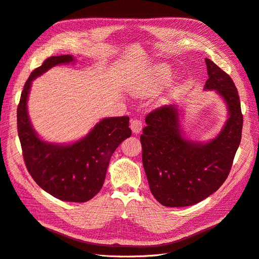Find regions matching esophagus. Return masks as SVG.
I'll use <instances>...</instances> for the list:
<instances>
[{"label": "esophagus", "instance_id": "esophagus-1", "mask_svg": "<svg viewBox=\"0 0 259 259\" xmlns=\"http://www.w3.org/2000/svg\"><path fill=\"white\" fill-rule=\"evenodd\" d=\"M130 127H131V130L133 133H140L142 131V128H143V122L140 120V119H131V122H130Z\"/></svg>", "mask_w": 259, "mask_h": 259}]
</instances>
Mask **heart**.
Returning <instances> with one entry per match:
<instances>
[{
	"instance_id": "obj_1",
	"label": "heart",
	"mask_w": 259,
	"mask_h": 259,
	"mask_svg": "<svg viewBox=\"0 0 259 259\" xmlns=\"http://www.w3.org/2000/svg\"><path fill=\"white\" fill-rule=\"evenodd\" d=\"M169 75V68L165 65H158L146 73L140 81L137 93L140 96H150L157 93Z\"/></svg>"
}]
</instances>
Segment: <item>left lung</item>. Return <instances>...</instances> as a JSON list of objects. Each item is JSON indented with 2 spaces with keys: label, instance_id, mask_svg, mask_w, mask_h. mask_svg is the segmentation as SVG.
Wrapping results in <instances>:
<instances>
[{
  "label": "left lung",
  "instance_id": "left-lung-1",
  "mask_svg": "<svg viewBox=\"0 0 259 259\" xmlns=\"http://www.w3.org/2000/svg\"><path fill=\"white\" fill-rule=\"evenodd\" d=\"M205 62V90H215L228 108L220 135L206 144L188 141L180 133L177 109L163 105L147 114L140 138L149 189L166 207L192 206L214 193L228 177L241 141L243 115L235 83L212 61Z\"/></svg>",
  "mask_w": 259,
  "mask_h": 259
}]
</instances>
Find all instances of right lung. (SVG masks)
<instances>
[{"instance_id":"right-lung-1","label":"right lung","mask_w":259,"mask_h":259,"mask_svg":"<svg viewBox=\"0 0 259 259\" xmlns=\"http://www.w3.org/2000/svg\"><path fill=\"white\" fill-rule=\"evenodd\" d=\"M72 61L71 55L51 56L33 70L18 104L17 127L24 163L35 183L61 200L84 203L102 188L113 152L131 136V129L129 117L121 116L102 119L72 145L50 144L37 137L26 108L32 81L51 67Z\"/></svg>"}]
</instances>
